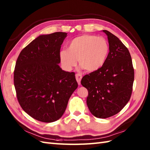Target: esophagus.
<instances>
[{
	"label": "esophagus",
	"instance_id": "1",
	"mask_svg": "<svg viewBox=\"0 0 150 150\" xmlns=\"http://www.w3.org/2000/svg\"><path fill=\"white\" fill-rule=\"evenodd\" d=\"M75 78H76V80H77L78 84L80 85L81 84V81L82 79V75L81 74H79V73H77V74L75 75Z\"/></svg>",
	"mask_w": 150,
	"mask_h": 150
}]
</instances>
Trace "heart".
I'll return each instance as SVG.
<instances>
[{"mask_svg": "<svg viewBox=\"0 0 150 150\" xmlns=\"http://www.w3.org/2000/svg\"><path fill=\"white\" fill-rule=\"evenodd\" d=\"M110 47L103 37L93 35H82L69 42L68 50L59 53L60 62L67 70H71L77 64V60L81 68L88 72L100 69L106 62Z\"/></svg>", "mask_w": 150, "mask_h": 150, "instance_id": "b5f03b06", "label": "heart"}]
</instances>
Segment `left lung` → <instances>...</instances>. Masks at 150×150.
Segmentation results:
<instances>
[{
  "label": "left lung",
  "mask_w": 150,
  "mask_h": 150,
  "mask_svg": "<svg viewBox=\"0 0 150 150\" xmlns=\"http://www.w3.org/2000/svg\"><path fill=\"white\" fill-rule=\"evenodd\" d=\"M110 52L104 65L82 77L87 89V106L91 114L106 119L123 109L131 97L134 69L128 48L119 38L107 30Z\"/></svg>",
  "instance_id": "left-lung-1"
}]
</instances>
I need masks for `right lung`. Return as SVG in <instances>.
I'll return each instance as SVG.
<instances>
[{"label": "right lung", "mask_w": 150, "mask_h": 150, "mask_svg": "<svg viewBox=\"0 0 150 150\" xmlns=\"http://www.w3.org/2000/svg\"><path fill=\"white\" fill-rule=\"evenodd\" d=\"M67 34L40 35L21 51L16 62L13 80L18 103L40 122L59 119L78 87L75 73L63 71L58 65Z\"/></svg>", "instance_id": "right-lung-1"}]
</instances>
